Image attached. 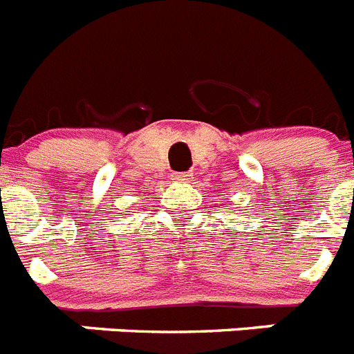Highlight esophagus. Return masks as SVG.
<instances>
[{"label": "esophagus", "instance_id": "1", "mask_svg": "<svg viewBox=\"0 0 354 354\" xmlns=\"http://www.w3.org/2000/svg\"><path fill=\"white\" fill-rule=\"evenodd\" d=\"M171 177H174V180H177V183H189V180H192V175H189L188 171H174Z\"/></svg>", "mask_w": 354, "mask_h": 354}]
</instances>
